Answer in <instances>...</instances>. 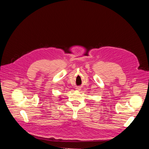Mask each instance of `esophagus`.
Segmentation results:
<instances>
[{"label": "esophagus", "mask_w": 149, "mask_h": 149, "mask_svg": "<svg viewBox=\"0 0 149 149\" xmlns=\"http://www.w3.org/2000/svg\"><path fill=\"white\" fill-rule=\"evenodd\" d=\"M80 87H77V88H76V90H80Z\"/></svg>", "instance_id": "1"}]
</instances>
